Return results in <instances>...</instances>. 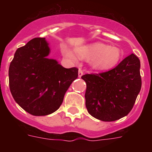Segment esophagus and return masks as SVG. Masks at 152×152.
I'll list each match as a JSON object with an SVG mask.
<instances>
[{
	"label": "esophagus",
	"instance_id": "1",
	"mask_svg": "<svg viewBox=\"0 0 152 152\" xmlns=\"http://www.w3.org/2000/svg\"><path fill=\"white\" fill-rule=\"evenodd\" d=\"M83 75H84V72H83V70L81 69V68H79L78 69V77H80Z\"/></svg>",
	"mask_w": 152,
	"mask_h": 152
}]
</instances>
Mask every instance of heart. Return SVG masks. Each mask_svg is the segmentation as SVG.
Returning <instances> with one entry per match:
<instances>
[{
  "instance_id": "1",
  "label": "heart",
  "mask_w": 152,
  "mask_h": 152,
  "mask_svg": "<svg viewBox=\"0 0 152 152\" xmlns=\"http://www.w3.org/2000/svg\"><path fill=\"white\" fill-rule=\"evenodd\" d=\"M76 52L80 58H91V64L93 68L99 70L111 69L116 66L122 58V52L118 47L110 46L100 42L77 46ZM62 53L71 60H77V55L68 48H64Z\"/></svg>"
}]
</instances>
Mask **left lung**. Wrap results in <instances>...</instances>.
Wrapping results in <instances>:
<instances>
[{
	"label": "left lung",
	"mask_w": 152,
	"mask_h": 152,
	"mask_svg": "<svg viewBox=\"0 0 152 152\" xmlns=\"http://www.w3.org/2000/svg\"><path fill=\"white\" fill-rule=\"evenodd\" d=\"M81 78L87 84L88 113L102 121H116L128 115L140 92V61L131 54L108 72L86 74Z\"/></svg>",
	"instance_id": "1"
}]
</instances>
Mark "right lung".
Returning a JSON list of instances; mask_svg holds the SVG:
<instances>
[{
    "instance_id": "obj_1",
    "label": "right lung",
    "mask_w": 152,
    "mask_h": 152,
    "mask_svg": "<svg viewBox=\"0 0 152 152\" xmlns=\"http://www.w3.org/2000/svg\"><path fill=\"white\" fill-rule=\"evenodd\" d=\"M45 38H34L18 48L9 68V86L13 99L33 116L54 113L63 102L78 68H64L49 59Z\"/></svg>"
}]
</instances>
